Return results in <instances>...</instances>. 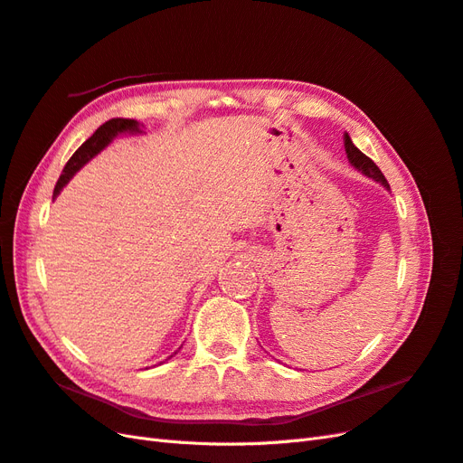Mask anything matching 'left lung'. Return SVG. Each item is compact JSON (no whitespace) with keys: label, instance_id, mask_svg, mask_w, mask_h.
Instances as JSON below:
<instances>
[{"label":"left lung","instance_id":"left-lung-1","mask_svg":"<svg viewBox=\"0 0 463 463\" xmlns=\"http://www.w3.org/2000/svg\"><path fill=\"white\" fill-rule=\"evenodd\" d=\"M344 146H345V154H347L349 164H352L357 172H361L363 175L371 177L373 181H376V184H381L386 191H390L388 181H386V177L383 175V172L378 170V165H376L369 156H365V154H363V152L354 145L352 137H349L347 133H344Z\"/></svg>","mask_w":463,"mask_h":463}]
</instances>
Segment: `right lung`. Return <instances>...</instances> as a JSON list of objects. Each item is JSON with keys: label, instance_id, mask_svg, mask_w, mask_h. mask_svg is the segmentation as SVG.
I'll return each instance as SVG.
<instances>
[{"label": "right lung", "instance_id": "add662e5", "mask_svg": "<svg viewBox=\"0 0 463 463\" xmlns=\"http://www.w3.org/2000/svg\"><path fill=\"white\" fill-rule=\"evenodd\" d=\"M138 133H143V125L138 123V121H135V119L116 118V119H109L104 125H100V128L96 129V133L89 138V141L82 143L79 146V150L65 164L63 174L60 175L58 184H55L53 199H58V194L61 193V189L69 184V181L73 179V175L80 170V167L85 165V164H89L94 156H98V154H100L111 141H114L116 137H119V135H138Z\"/></svg>", "mask_w": 463, "mask_h": 463}]
</instances>
